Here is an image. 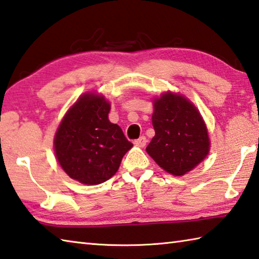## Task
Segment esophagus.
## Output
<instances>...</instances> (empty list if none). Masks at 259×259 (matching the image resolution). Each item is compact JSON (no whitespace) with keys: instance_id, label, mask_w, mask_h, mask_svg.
Here are the masks:
<instances>
[{"instance_id":"1","label":"esophagus","mask_w":259,"mask_h":259,"mask_svg":"<svg viewBox=\"0 0 259 259\" xmlns=\"http://www.w3.org/2000/svg\"><path fill=\"white\" fill-rule=\"evenodd\" d=\"M146 143H147V139H146V137H141L140 139H138V140H135L134 141V144L137 147H140V148H143L144 146H146Z\"/></svg>"}]
</instances>
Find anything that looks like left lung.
I'll return each instance as SVG.
<instances>
[{
    "label": "left lung",
    "mask_w": 259,
    "mask_h": 259,
    "mask_svg": "<svg viewBox=\"0 0 259 259\" xmlns=\"http://www.w3.org/2000/svg\"><path fill=\"white\" fill-rule=\"evenodd\" d=\"M155 137L147 152L168 174L183 176L206 159L210 151L208 128L194 103L179 92L152 98Z\"/></svg>",
    "instance_id": "1"
}]
</instances>
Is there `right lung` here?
Here are the masks:
<instances>
[{"label":"right lung","instance_id":"obj_1","mask_svg":"<svg viewBox=\"0 0 259 259\" xmlns=\"http://www.w3.org/2000/svg\"><path fill=\"white\" fill-rule=\"evenodd\" d=\"M110 108L103 94L85 92L66 111L54 134L57 161L81 184L98 185L111 179L133 147L120 127L109 120Z\"/></svg>","mask_w":259,"mask_h":259}]
</instances>
